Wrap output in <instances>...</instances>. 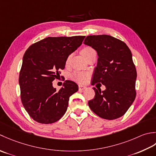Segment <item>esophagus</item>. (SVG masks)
<instances>
[{"label": "esophagus", "mask_w": 156, "mask_h": 156, "mask_svg": "<svg viewBox=\"0 0 156 156\" xmlns=\"http://www.w3.org/2000/svg\"><path fill=\"white\" fill-rule=\"evenodd\" d=\"M86 89V87L83 86V85H79V90H84Z\"/></svg>", "instance_id": "1"}]
</instances>
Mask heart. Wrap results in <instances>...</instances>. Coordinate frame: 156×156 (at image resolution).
<instances>
[{
	"instance_id": "1",
	"label": "heart",
	"mask_w": 156,
	"mask_h": 156,
	"mask_svg": "<svg viewBox=\"0 0 156 156\" xmlns=\"http://www.w3.org/2000/svg\"><path fill=\"white\" fill-rule=\"evenodd\" d=\"M95 50L92 48L91 47H85L83 48L81 50V55L83 56L85 58V56H86L88 54H90L91 52H94ZM71 55H69L67 58L66 60V65H68L69 62V60L70 58H71ZM89 76H90V73H89L88 72H85V71H75L73 73H72L70 75V77L71 78V79L75 81H77L78 83H84L86 81V80L87 79V78L89 77Z\"/></svg>"
}]
</instances>
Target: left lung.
I'll return each instance as SVG.
<instances>
[{
  "instance_id": "obj_1",
  "label": "left lung",
  "mask_w": 156,
  "mask_h": 156,
  "mask_svg": "<svg viewBox=\"0 0 156 156\" xmlns=\"http://www.w3.org/2000/svg\"><path fill=\"white\" fill-rule=\"evenodd\" d=\"M83 43L96 50L98 56L91 84L106 86L102 91L93 88L96 95L88 101L89 106L101 118L119 119L136 97V71L131 50L122 41L108 35L88 36Z\"/></svg>"
}]
</instances>
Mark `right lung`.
I'll list each match as a JSON object with an SVG mask.
<instances>
[{"instance_id": "1", "label": "right lung", "mask_w": 156, "mask_h": 156, "mask_svg": "<svg viewBox=\"0 0 156 156\" xmlns=\"http://www.w3.org/2000/svg\"><path fill=\"white\" fill-rule=\"evenodd\" d=\"M85 36L48 37L25 51L19 83L24 108L35 121L54 123L62 118L69 98L78 90L75 82L66 80L58 91L52 86L66 60L81 45Z\"/></svg>"}]
</instances>
